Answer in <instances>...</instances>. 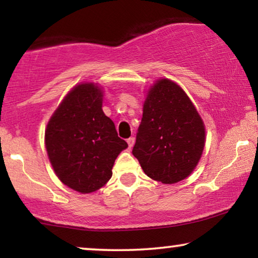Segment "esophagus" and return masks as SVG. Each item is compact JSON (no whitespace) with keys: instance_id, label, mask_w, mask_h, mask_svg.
<instances>
[{"instance_id":"obj_1","label":"esophagus","mask_w":258,"mask_h":258,"mask_svg":"<svg viewBox=\"0 0 258 258\" xmlns=\"http://www.w3.org/2000/svg\"><path fill=\"white\" fill-rule=\"evenodd\" d=\"M126 142H128V146H129V148H133L134 143H135V139H134V137H129V139L126 140Z\"/></svg>"}]
</instances>
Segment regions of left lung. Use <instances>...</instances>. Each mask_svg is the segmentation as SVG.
<instances>
[{
  "label": "left lung",
  "mask_w": 258,
  "mask_h": 258,
  "mask_svg": "<svg viewBox=\"0 0 258 258\" xmlns=\"http://www.w3.org/2000/svg\"><path fill=\"white\" fill-rule=\"evenodd\" d=\"M206 142L202 118L186 94L170 80L148 93L133 155L147 176L164 184L191 174Z\"/></svg>",
  "instance_id": "8db88e82"
}]
</instances>
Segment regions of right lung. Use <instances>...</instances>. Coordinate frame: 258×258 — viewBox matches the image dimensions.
Returning <instances> with one entry per match:
<instances>
[{
  "label": "right lung",
  "mask_w": 258,
  "mask_h": 258,
  "mask_svg": "<svg viewBox=\"0 0 258 258\" xmlns=\"http://www.w3.org/2000/svg\"><path fill=\"white\" fill-rule=\"evenodd\" d=\"M102 96L95 84H79L45 129V148L55 174L82 194L96 191L111 178L116 157L128 147L102 110Z\"/></svg>",
  "instance_id": "right-lung-1"
}]
</instances>
